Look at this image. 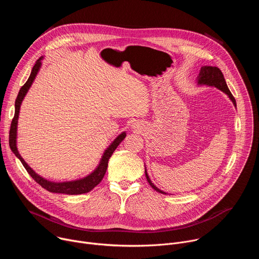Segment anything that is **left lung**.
I'll use <instances>...</instances> for the list:
<instances>
[{"label": "left lung", "mask_w": 259, "mask_h": 259, "mask_svg": "<svg viewBox=\"0 0 259 259\" xmlns=\"http://www.w3.org/2000/svg\"><path fill=\"white\" fill-rule=\"evenodd\" d=\"M198 84L199 85H207V86H211V87H215L217 89H219L220 91L225 92L226 94H228V96L230 97V99L233 101V103L235 104V106H237L236 104V100H235V97L233 96V94L231 93L228 85H227V82L225 80V77L223 75V72H221V70L216 67V66H202L201 67V70H200V73H199V77H198ZM145 177H146V180L147 182L150 183V186L157 192L161 193V194H165L167 195L165 192L159 190L155 184L152 182V180L150 179L149 175H147V172H146V169H145Z\"/></svg>", "instance_id": "obj_1"}]
</instances>
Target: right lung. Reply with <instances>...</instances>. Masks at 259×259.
Instances as JSON below:
<instances>
[{
  "instance_id": "add662e5",
  "label": "right lung",
  "mask_w": 259,
  "mask_h": 259,
  "mask_svg": "<svg viewBox=\"0 0 259 259\" xmlns=\"http://www.w3.org/2000/svg\"><path fill=\"white\" fill-rule=\"evenodd\" d=\"M43 57H40L38 60L35 61L30 76L28 78V80L26 81V83L20 88L19 93L17 95V98L15 100V114H14V118L12 120L11 123V127H10V133H9V145L11 151L15 154V156L20 160V162L22 163L23 167L25 168V170L28 172V174L33 178V180L35 182H38L42 188H44L45 190H47L50 193H57V194H65V195H81V194H86L90 191H92L97 184L102 180L106 169H107V163L108 160L110 158V156L113 155V153L115 152V150L118 147V145L121 143V141L126 137V133L122 132L113 142L110 144L107 149L105 150V152L103 153V156L100 160L99 165L97 166V168L88 176L78 179V180H73V181H65V182H53V181H49L45 178H43L42 176L36 174L26 163L25 161L22 159V157L19 155L17 147H16V136H17V123H18V116H19V109H20V105L21 102L25 96V94L27 93L29 87L31 86L36 73H38L40 67H41V60Z\"/></svg>"
}]
</instances>
